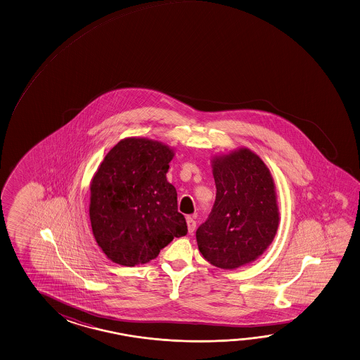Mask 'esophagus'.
<instances>
[{"mask_svg":"<svg viewBox=\"0 0 360 360\" xmlns=\"http://www.w3.org/2000/svg\"><path fill=\"white\" fill-rule=\"evenodd\" d=\"M186 223H188V231H189V233H193V232L195 231V219H194L193 217L188 216L186 217Z\"/></svg>","mask_w":360,"mask_h":360,"instance_id":"obj_1","label":"esophagus"}]
</instances>
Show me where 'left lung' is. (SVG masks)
I'll list each match as a JSON object with an SVG mask.
<instances>
[{"instance_id":"left-lung-1","label":"left lung","mask_w":360,"mask_h":360,"mask_svg":"<svg viewBox=\"0 0 360 360\" xmlns=\"http://www.w3.org/2000/svg\"><path fill=\"white\" fill-rule=\"evenodd\" d=\"M216 202L196 229L204 259L217 268L254 262L274 240L279 212L273 177L262 158L248 148L213 160Z\"/></svg>"}]
</instances>
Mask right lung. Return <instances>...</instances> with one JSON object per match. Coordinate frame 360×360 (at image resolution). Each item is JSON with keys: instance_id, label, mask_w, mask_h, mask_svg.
<instances>
[{"instance_id": "add662e5", "label": "right lung", "mask_w": 360, "mask_h": 360, "mask_svg": "<svg viewBox=\"0 0 360 360\" xmlns=\"http://www.w3.org/2000/svg\"><path fill=\"white\" fill-rule=\"evenodd\" d=\"M174 152L146 138L114 146L91 181L90 221L98 246L123 266L146 264L188 233L176 189L166 179Z\"/></svg>"}]
</instances>
